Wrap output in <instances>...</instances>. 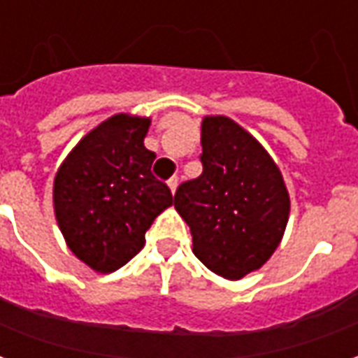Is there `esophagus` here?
Returning a JSON list of instances; mask_svg holds the SVG:
<instances>
[{
    "instance_id": "esophagus-1",
    "label": "esophagus",
    "mask_w": 358,
    "mask_h": 358,
    "mask_svg": "<svg viewBox=\"0 0 358 358\" xmlns=\"http://www.w3.org/2000/svg\"><path fill=\"white\" fill-rule=\"evenodd\" d=\"M169 187H171L172 194L176 192V187H178V176H172V178L169 180Z\"/></svg>"
}]
</instances>
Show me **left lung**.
<instances>
[{"label": "left lung", "instance_id": "8db88e82", "mask_svg": "<svg viewBox=\"0 0 358 358\" xmlns=\"http://www.w3.org/2000/svg\"><path fill=\"white\" fill-rule=\"evenodd\" d=\"M201 145V176L180 184L174 207L192 230L195 257L218 276L240 280L278 248L289 195L263 145L232 118H203Z\"/></svg>", "mask_w": 358, "mask_h": 358}]
</instances>
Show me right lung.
<instances>
[{"mask_svg":"<svg viewBox=\"0 0 358 358\" xmlns=\"http://www.w3.org/2000/svg\"><path fill=\"white\" fill-rule=\"evenodd\" d=\"M149 118L115 115L84 136L53 184L59 228L74 255L97 272L124 266L145 232L172 205L171 187L153 176L155 153L143 145Z\"/></svg>","mask_w":358,"mask_h":358,"instance_id":"right-lung-1","label":"right lung"}]
</instances>
